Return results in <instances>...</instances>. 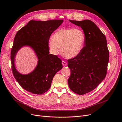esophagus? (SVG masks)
<instances>
[{
  "instance_id": "obj_1",
  "label": "esophagus",
  "mask_w": 122,
  "mask_h": 122,
  "mask_svg": "<svg viewBox=\"0 0 122 122\" xmlns=\"http://www.w3.org/2000/svg\"><path fill=\"white\" fill-rule=\"evenodd\" d=\"M62 65H63L64 66H65L67 65V63H66L65 61H62Z\"/></svg>"
}]
</instances>
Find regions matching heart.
Returning a JSON list of instances; mask_svg holds the SVG:
<instances>
[{
  "mask_svg": "<svg viewBox=\"0 0 122 122\" xmlns=\"http://www.w3.org/2000/svg\"><path fill=\"white\" fill-rule=\"evenodd\" d=\"M85 41L84 31L80 28L61 29L53 36L49 41L50 52L57 55L61 52L65 57L72 58L78 56L82 50Z\"/></svg>",
  "mask_w": 122,
  "mask_h": 122,
  "instance_id": "obj_1",
  "label": "heart"
}]
</instances>
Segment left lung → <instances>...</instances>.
Listing matches in <instances>:
<instances>
[{"label": "left lung", "mask_w": 122, "mask_h": 122, "mask_svg": "<svg viewBox=\"0 0 122 122\" xmlns=\"http://www.w3.org/2000/svg\"><path fill=\"white\" fill-rule=\"evenodd\" d=\"M80 26L85 36L84 46L78 56L68 60L71 71L68 80L72 91L79 95L95 89L105 79L109 60L105 35L91 20H69Z\"/></svg>", "instance_id": "8db88e82"}]
</instances>
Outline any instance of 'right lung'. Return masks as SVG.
Listing matches in <instances>:
<instances>
[{"mask_svg":"<svg viewBox=\"0 0 122 122\" xmlns=\"http://www.w3.org/2000/svg\"><path fill=\"white\" fill-rule=\"evenodd\" d=\"M63 22V20H31L16 33L11 50V68L16 80L25 91L36 94L46 92L54 75L63 68L60 59L49 54L48 46L50 36ZM24 46L32 48L38 60L34 70L27 75L20 74L15 66L16 54Z\"/></svg>","mask_w":122,"mask_h":122,"instance_id":"add662e5","label":"right lung"}]
</instances>
